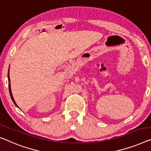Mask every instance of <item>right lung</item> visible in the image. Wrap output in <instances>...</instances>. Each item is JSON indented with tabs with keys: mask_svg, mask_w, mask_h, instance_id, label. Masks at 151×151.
Returning <instances> with one entry per match:
<instances>
[{
	"mask_svg": "<svg viewBox=\"0 0 151 151\" xmlns=\"http://www.w3.org/2000/svg\"><path fill=\"white\" fill-rule=\"evenodd\" d=\"M8 80H9V93H10L11 98V99H12L13 102V103H14V104H15V105L16 106H17V108H19V107L17 106V105L16 104V103H15V100H14V99H13V98L12 93H11V85H10V78H9V71H8Z\"/></svg>",
	"mask_w": 151,
	"mask_h": 151,
	"instance_id": "add662e5",
	"label": "right lung"
}]
</instances>
